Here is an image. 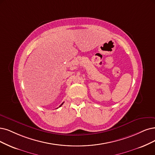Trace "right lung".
<instances>
[{
  "label": "right lung",
  "mask_w": 155,
  "mask_h": 155,
  "mask_svg": "<svg viewBox=\"0 0 155 155\" xmlns=\"http://www.w3.org/2000/svg\"><path fill=\"white\" fill-rule=\"evenodd\" d=\"M64 104V102H63V103H62V104H61V105H60V106H59V107H61V105H62V104Z\"/></svg>",
  "instance_id": "obj_1"
}]
</instances>
